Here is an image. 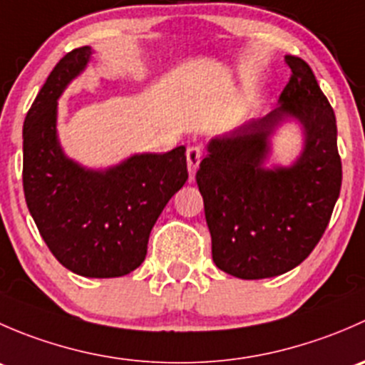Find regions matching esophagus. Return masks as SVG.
Masks as SVG:
<instances>
[{
  "instance_id": "34e87169",
  "label": "esophagus",
  "mask_w": 365,
  "mask_h": 365,
  "mask_svg": "<svg viewBox=\"0 0 365 365\" xmlns=\"http://www.w3.org/2000/svg\"><path fill=\"white\" fill-rule=\"evenodd\" d=\"M201 162V150L196 146H190L187 150V168H189V182H194V176H196L197 165Z\"/></svg>"
}]
</instances>
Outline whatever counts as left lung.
Instances as JSON below:
<instances>
[{"mask_svg":"<svg viewBox=\"0 0 365 365\" xmlns=\"http://www.w3.org/2000/svg\"><path fill=\"white\" fill-rule=\"evenodd\" d=\"M284 61L292 77L277 108L213 138L196 173L213 263L238 279L298 267L318 245L339 197L336 114L311 67L289 54ZM289 119L302 127L304 148L289 166L267 168L271 135Z\"/></svg>","mask_w":365,"mask_h":365,"instance_id":"1","label":"left lung"}]
</instances>
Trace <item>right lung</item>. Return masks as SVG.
<instances>
[{
    "label": "right lung",
    "mask_w": 365,
    "mask_h": 365,
    "mask_svg": "<svg viewBox=\"0 0 365 365\" xmlns=\"http://www.w3.org/2000/svg\"><path fill=\"white\" fill-rule=\"evenodd\" d=\"M93 49L58 61L29 108L23 128L26 205L58 261L83 277L130 274L146 257L153 224L189 178L185 146L135 153L108 169L68 159L56 130L58 98L86 68Z\"/></svg>",
    "instance_id": "obj_1"
}]
</instances>
